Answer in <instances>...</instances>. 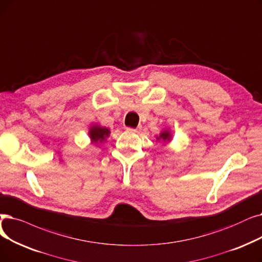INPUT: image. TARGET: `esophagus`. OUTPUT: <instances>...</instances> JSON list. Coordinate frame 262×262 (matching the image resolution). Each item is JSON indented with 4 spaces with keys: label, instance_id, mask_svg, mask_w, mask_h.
Returning a JSON list of instances; mask_svg holds the SVG:
<instances>
[{
    "label": "esophagus",
    "instance_id": "obj_1",
    "mask_svg": "<svg viewBox=\"0 0 262 262\" xmlns=\"http://www.w3.org/2000/svg\"><path fill=\"white\" fill-rule=\"evenodd\" d=\"M127 130H128V132H132V133H139V132L141 130V126H138V127H136V128L128 127V128H127Z\"/></svg>",
    "mask_w": 262,
    "mask_h": 262
}]
</instances>
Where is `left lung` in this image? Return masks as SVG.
<instances>
[{"label":"left lung","instance_id":"1","mask_svg":"<svg viewBox=\"0 0 262 262\" xmlns=\"http://www.w3.org/2000/svg\"><path fill=\"white\" fill-rule=\"evenodd\" d=\"M157 139H163L164 141H170V139H171V136H170V133L168 130H165L163 132L161 135H159V137H157Z\"/></svg>","mask_w":262,"mask_h":262}]
</instances>
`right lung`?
Wrapping results in <instances>:
<instances>
[{
  "mask_svg": "<svg viewBox=\"0 0 262 262\" xmlns=\"http://www.w3.org/2000/svg\"><path fill=\"white\" fill-rule=\"evenodd\" d=\"M110 134V130L106 127H101V126H92L90 129V137L92 139L93 143H98L104 141Z\"/></svg>",
  "mask_w": 262,
  "mask_h": 262,
  "instance_id": "1",
  "label": "right lung"
}]
</instances>
